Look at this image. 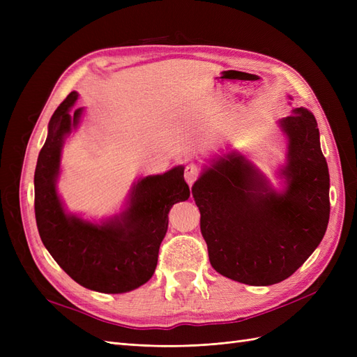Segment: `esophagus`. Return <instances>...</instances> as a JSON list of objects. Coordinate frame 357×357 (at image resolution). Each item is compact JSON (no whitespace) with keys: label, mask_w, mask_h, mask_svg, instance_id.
<instances>
[{"label":"esophagus","mask_w":357,"mask_h":357,"mask_svg":"<svg viewBox=\"0 0 357 357\" xmlns=\"http://www.w3.org/2000/svg\"><path fill=\"white\" fill-rule=\"evenodd\" d=\"M198 176H199V169H198L197 165H188L186 167V169H185V180H186V183H188L189 186H192L193 183L197 181Z\"/></svg>","instance_id":"esophagus-1"}]
</instances>
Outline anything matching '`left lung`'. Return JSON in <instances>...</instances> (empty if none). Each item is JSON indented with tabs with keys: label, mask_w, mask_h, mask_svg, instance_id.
<instances>
[{
	"label": "left lung",
	"mask_w": 357,
	"mask_h": 357,
	"mask_svg": "<svg viewBox=\"0 0 357 357\" xmlns=\"http://www.w3.org/2000/svg\"><path fill=\"white\" fill-rule=\"evenodd\" d=\"M277 125L287 143L277 171L282 189L236 150L211 159L192 186L211 266L250 286H271L294 274L329 222V171L316 117L299 107Z\"/></svg>",
	"instance_id": "1"
}]
</instances>
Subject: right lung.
Segmentation results:
<instances>
[{
    "mask_svg": "<svg viewBox=\"0 0 357 357\" xmlns=\"http://www.w3.org/2000/svg\"><path fill=\"white\" fill-rule=\"evenodd\" d=\"M71 92L53 113L46 143L38 155L34 189L40 238L56 264L74 282L101 294H125L152 278L168 213L190 197L183 172L174 167L164 174L134 183L121 213L93 222L66 210L59 193L61 153L66 138L77 129L84 109Z\"/></svg>",
    "mask_w": 357,
    "mask_h": 357,
    "instance_id": "right-lung-1",
    "label": "right lung"
}]
</instances>
